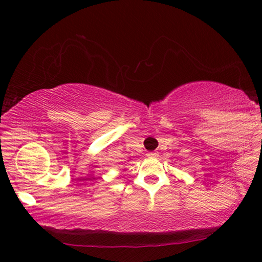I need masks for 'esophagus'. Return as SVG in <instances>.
<instances>
[{
	"label": "esophagus",
	"mask_w": 262,
	"mask_h": 262,
	"mask_svg": "<svg viewBox=\"0 0 262 262\" xmlns=\"http://www.w3.org/2000/svg\"><path fill=\"white\" fill-rule=\"evenodd\" d=\"M146 156L150 157V159H154V157H157V156H159V154L155 152V151H151V152H148V154H146Z\"/></svg>",
	"instance_id": "obj_1"
}]
</instances>
